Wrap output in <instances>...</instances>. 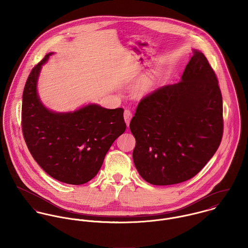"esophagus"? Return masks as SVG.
Returning a JSON list of instances; mask_svg holds the SVG:
<instances>
[{
    "instance_id": "obj_1",
    "label": "esophagus",
    "mask_w": 248,
    "mask_h": 248,
    "mask_svg": "<svg viewBox=\"0 0 248 248\" xmlns=\"http://www.w3.org/2000/svg\"><path fill=\"white\" fill-rule=\"evenodd\" d=\"M132 117H133V115H132L131 111H130L129 109H125V110H124V119H125V122H126V124H127L128 127H129V125H130V122H131Z\"/></svg>"
}]
</instances>
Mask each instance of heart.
<instances>
[{"label":"heart","mask_w":248,"mask_h":248,"mask_svg":"<svg viewBox=\"0 0 248 248\" xmlns=\"http://www.w3.org/2000/svg\"><path fill=\"white\" fill-rule=\"evenodd\" d=\"M156 81H157V74L156 73H151V74L146 75L141 81H140V83L137 85L136 94L138 96H144L155 86Z\"/></svg>","instance_id":"1"}]
</instances>
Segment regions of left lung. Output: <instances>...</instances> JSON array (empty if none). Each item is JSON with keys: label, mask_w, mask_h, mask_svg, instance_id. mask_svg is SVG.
<instances>
[{"label": "left lung", "mask_w": 248, "mask_h": 248, "mask_svg": "<svg viewBox=\"0 0 248 248\" xmlns=\"http://www.w3.org/2000/svg\"><path fill=\"white\" fill-rule=\"evenodd\" d=\"M133 159L143 179L171 185L195 177L217 150L222 97L204 54L193 49L180 82L144 97L130 123Z\"/></svg>", "instance_id": "obj_1"}]
</instances>
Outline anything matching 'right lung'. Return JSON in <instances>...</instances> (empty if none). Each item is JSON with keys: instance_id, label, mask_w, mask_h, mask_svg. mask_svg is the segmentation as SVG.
<instances>
[{"instance_id": "1", "label": "right lung", "mask_w": 248, "mask_h": 248, "mask_svg": "<svg viewBox=\"0 0 248 248\" xmlns=\"http://www.w3.org/2000/svg\"><path fill=\"white\" fill-rule=\"evenodd\" d=\"M53 52L32 69L23 93L22 129L28 148L50 177L68 184L90 181L100 170L111 144L126 130L122 108L89 104L56 112L42 103L37 82L42 66Z\"/></svg>"}]
</instances>
